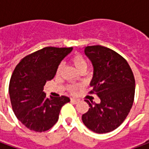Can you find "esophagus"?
I'll list each match as a JSON object with an SVG mask.
<instances>
[{"mask_svg": "<svg viewBox=\"0 0 149 149\" xmlns=\"http://www.w3.org/2000/svg\"><path fill=\"white\" fill-rule=\"evenodd\" d=\"M70 101H71L72 103H74V104H77V103H79V100H76V99H70Z\"/></svg>", "mask_w": 149, "mask_h": 149, "instance_id": "1", "label": "esophagus"}]
</instances>
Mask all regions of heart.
Returning a JSON list of instances; mask_svg holds the SVG:
<instances>
[{
  "label": "heart",
  "instance_id": "heart-1",
  "mask_svg": "<svg viewBox=\"0 0 149 149\" xmlns=\"http://www.w3.org/2000/svg\"><path fill=\"white\" fill-rule=\"evenodd\" d=\"M72 62L74 64V65L75 66V68L77 69L78 70H80L81 69H84V68H87V62L86 60H84L83 56L81 54H74L73 57H72ZM62 64L59 66L58 68V72H60L62 69ZM78 89V86H75V85H70V90L71 92H74L75 91L76 89Z\"/></svg>",
  "mask_w": 149,
  "mask_h": 149
}]
</instances>
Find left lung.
<instances>
[{"label":"left lung","instance_id":"obj_1","mask_svg":"<svg viewBox=\"0 0 149 149\" xmlns=\"http://www.w3.org/2000/svg\"><path fill=\"white\" fill-rule=\"evenodd\" d=\"M84 53L94 68L89 94L97 95L100 103L85 100L90 108L82 121L95 133H109L123 123L133 106L134 76L126 60L113 49L93 45L85 47Z\"/></svg>","mask_w":149,"mask_h":149}]
</instances>
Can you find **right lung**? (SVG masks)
I'll return each instance as SVG.
<instances>
[{
	"label": "right lung",
	"mask_w": 149,
	"mask_h": 149,
	"mask_svg": "<svg viewBox=\"0 0 149 149\" xmlns=\"http://www.w3.org/2000/svg\"><path fill=\"white\" fill-rule=\"evenodd\" d=\"M72 49L45 47L23 58L15 68L9 95L15 116L27 129L36 132L51 129L59 119L62 106L70 101L66 96L48 99L43 89Z\"/></svg>",
	"instance_id": "obj_1"
}]
</instances>
